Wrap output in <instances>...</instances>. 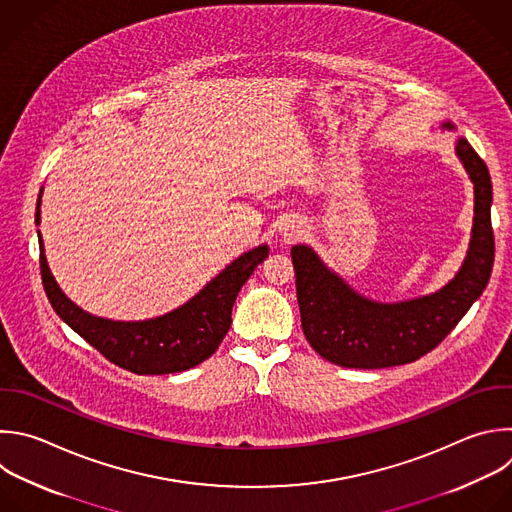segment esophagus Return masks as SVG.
<instances>
[{
	"label": "esophagus",
	"mask_w": 512,
	"mask_h": 512,
	"mask_svg": "<svg viewBox=\"0 0 512 512\" xmlns=\"http://www.w3.org/2000/svg\"><path fill=\"white\" fill-rule=\"evenodd\" d=\"M279 231H281V235H283L285 239H293V237L299 235L301 225H299L297 221H293V219H287V221H283V225H281Z\"/></svg>",
	"instance_id": "34e87169"
}]
</instances>
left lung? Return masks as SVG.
Listing matches in <instances>:
<instances>
[{"label":"left lung","instance_id":"left-lung-1","mask_svg":"<svg viewBox=\"0 0 512 512\" xmlns=\"http://www.w3.org/2000/svg\"><path fill=\"white\" fill-rule=\"evenodd\" d=\"M440 130L454 132L456 126L446 120ZM454 150L474 185V217L466 257L438 291L376 301L331 271L309 245L291 247L301 327L327 362L358 370L410 364L434 350L482 295L494 263L492 183L484 160L464 136L456 138Z\"/></svg>","mask_w":512,"mask_h":512}]
</instances>
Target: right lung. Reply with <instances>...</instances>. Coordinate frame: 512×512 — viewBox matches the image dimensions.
<instances>
[{
    "instance_id": "add662e5",
    "label": "right lung",
    "mask_w": 512,
    "mask_h": 512,
    "mask_svg": "<svg viewBox=\"0 0 512 512\" xmlns=\"http://www.w3.org/2000/svg\"><path fill=\"white\" fill-rule=\"evenodd\" d=\"M40 207L42 191L36 225H40ZM38 241L42 283L54 311L106 360L138 376L185 372L211 358L231 327V311L241 287L269 255L265 243L249 249L177 309L142 321H116L84 311L60 289L50 271L40 231Z\"/></svg>"
}]
</instances>
